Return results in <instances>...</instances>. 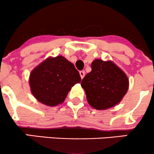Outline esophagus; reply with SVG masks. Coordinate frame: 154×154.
I'll list each match as a JSON object with an SVG mask.
<instances>
[{
    "mask_svg": "<svg viewBox=\"0 0 154 154\" xmlns=\"http://www.w3.org/2000/svg\"><path fill=\"white\" fill-rule=\"evenodd\" d=\"M79 75H80V77H81V79H83L84 78V77H85V72L84 71H80L79 72Z\"/></svg>",
    "mask_w": 154,
    "mask_h": 154,
    "instance_id": "esophagus-1",
    "label": "esophagus"
}]
</instances>
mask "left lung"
<instances>
[{"label": "left lung", "instance_id": "8db88e82", "mask_svg": "<svg viewBox=\"0 0 154 154\" xmlns=\"http://www.w3.org/2000/svg\"><path fill=\"white\" fill-rule=\"evenodd\" d=\"M91 68L81 82L89 105L97 110L115 106L128 91V76L111 60L95 59Z\"/></svg>", "mask_w": 154, "mask_h": 154}]
</instances>
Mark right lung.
<instances>
[{"mask_svg": "<svg viewBox=\"0 0 154 154\" xmlns=\"http://www.w3.org/2000/svg\"><path fill=\"white\" fill-rule=\"evenodd\" d=\"M80 82L73 63L62 56L47 58L32 70L29 78L32 94L48 106L62 103L71 88Z\"/></svg>", "mask_w": 154, "mask_h": 154, "instance_id": "add662e5", "label": "right lung"}]
</instances>
